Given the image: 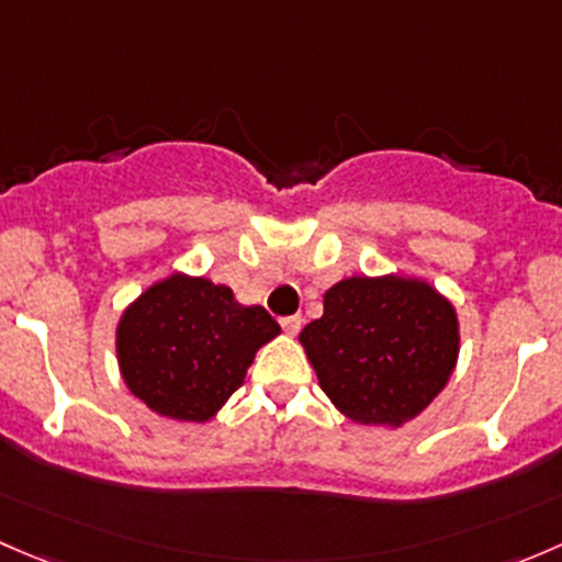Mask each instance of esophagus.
<instances>
[{
  "mask_svg": "<svg viewBox=\"0 0 562 562\" xmlns=\"http://www.w3.org/2000/svg\"><path fill=\"white\" fill-rule=\"evenodd\" d=\"M281 327L286 329L289 335L300 333V327H303V316H297V314H294V316H283V319H281Z\"/></svg>",
  "mask_w": 562,
  "mask_h": 562,
  "instance_id": "34e87169",
  "label": "esophagus"
}]
</instances>
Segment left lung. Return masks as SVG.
<instances>
[{"label":"left lung","instance_id":"1","mask_svg":"<svg viewBox=\"0 0 562 562\" xmlns=\"http://www.w3.org/2000/svg\"><path fill=\"white\" fill-rule=\"evenodd\" d=\"M300 344L324 395L362 425H401L430 406L452 375L460 349L454 308L422 281H338L324 316Z\"/></svg>","mask_w":562,"mask_h":562}]
</instances>
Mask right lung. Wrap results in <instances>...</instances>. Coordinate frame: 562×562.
<instances>
[{
  "instance_id": "obj_1",
  "label": "right lung",
  "mask_w": 562,
  "mask_h": 562,
  "mask_svg": "<svg viewBox=\"0 0 562 562\" xmlns=\"http://www.w3.org/2000/svg\"><path fill=\"white\" fill-rule=\"evenodd\" d=\"M281 333L262 305L233 289L170 276L140 294L119 324V366L132 395L161 416L205 422L246 379L262 344Z\"/></svg>"
}]
</instances>
